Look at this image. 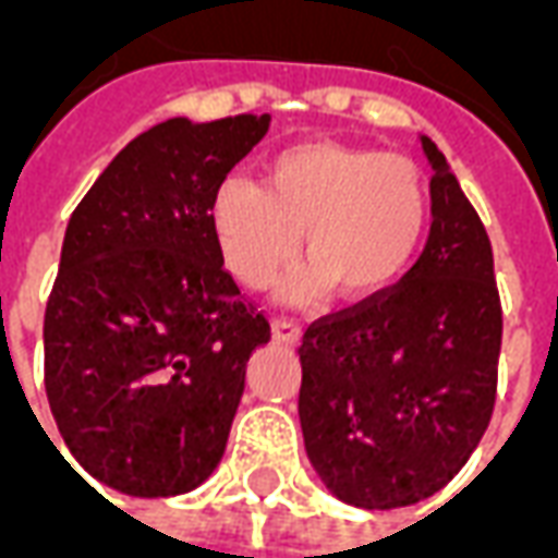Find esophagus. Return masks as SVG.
I'll use <instances>...</instances> for the list:
<instances>
[{
	"label": "esophagus",
	"instance_id": "1",
	"mask_svg": "<svg viewBox=\"0 0 558 558\" xmlns=\"http://www.w3.org/2000/svg\"><path fill=\"white\" fill-rule=\"evenodd\" d=\"M271 331H275V340L278 343H287V347H295L302 340V328L295 326L292 319H275L271 323Z\"/></svg>",
	"mask_w": 558,
	"mask_h": 558
}]
</instances>
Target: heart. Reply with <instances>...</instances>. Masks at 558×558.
<instances>
[{
  "instance_id": "1",
  "label": "heart",
  "mask_w": 558,
  "mask_h": 558,
  "mask_svg": "<svg viewBox=\"0 0 558 558\" xmlns=\"http://www.w3.org/2000/svg\"><path fill=\"white\" fill-rule=\"evenodd\" d=\"M427 220V184L410 158L326 140L283 148L263 184L227 179L211 199L223 259L254 290L290 263L302 232L311 263L292 283L295 299L328 283L347 299L386 290L415 263Z\"/></svg>"
}]
</instances>
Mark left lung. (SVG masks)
<instances>
[{
    "instance_id": "left-lung-1",
    "label": "left lung",
    "mask_w": 558,
    "mask_h": 558,
    "mask_svg": "<svg viewBox=\"0 0 558 558\" xmlns=\"http://www.w3.org/2000/svg\"><path fill=\"white\" fill-rule=\"evenodd\" d=\"M430 235L398 287L304 331V451L331 496L364 511L442 490L496 403L502 307L484 223L430 137Z\"/></svg>"
}]
</instances>
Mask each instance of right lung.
<instances>
[{
    "instance_id": "right-lung-1",
    "label": "right lung",
    "mask_w": 558,
    "mask_h": 558,
    "mask_svg": "<svg viewBox=\"0 0 558 558\" xmlns=\"http://www.w3.org/2000/svg\"><path fill=\"white\" fill-rule=\"evenodd\" d=\"M268 125L242 113L148 128L68 220L44 383L68 451L113 490L182 496L227 451L271 328L223 268L211 199Z\"/></svg>"
}]
</instances>
